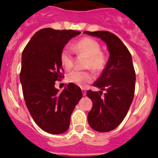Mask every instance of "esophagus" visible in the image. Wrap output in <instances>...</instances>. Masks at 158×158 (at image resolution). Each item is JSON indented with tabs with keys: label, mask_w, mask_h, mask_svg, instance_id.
<instances>
[{
	"label": "esophagus",
	"mask_w": 158,
	"mask_h": 158,
	"mask_svg": "<svg viewBox=\"0 0 158 158\" xmlns=\"http://www.w3.org/2000/svg\"><path fill=\"white\" fill-rule=\"evenodd\" d=\"M82 93L83 96H85V94H86V91H85V89H82Z\"/></svg>",
	"instance_id": "esophagus-1"
}]
</instances>
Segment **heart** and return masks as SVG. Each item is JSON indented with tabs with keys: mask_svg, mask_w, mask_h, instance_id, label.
I'll return each mask as SVG.
<instances>
[{
	"mask_svg": "<svg viewBox=\"0 0 158 158\" xmlns=\"http://www.w3.org/2000/svg\"><path fill=\"white\" fill-rule=\"evenodd\" d=\"M73 50L80 55L88 58L86 67L94 72H100L104 69L107 64L106 54L101 51L100 44L97 41L90 37H84L79 40L73 46ZM60 61L64 69L69 70L73 66V52L69 48L66 47L61 50ZM69 83H74L80 87H84L88 83L92 82L94 75L90 72H83L74 70L68 74L67 77Z\"/></svg>",
	"mask_w": 158,
	"mask_h": 158,
	"instance_id": "b5f03b06",
	"label": "heart"
}]
</instances>
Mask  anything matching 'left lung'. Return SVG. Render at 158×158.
<instances>
[{"instance_id": "1", "label": "left lung", "mask_w": 158, "mask_h": 158, "mask_svg": "<svg viewBox=\"0 0 158 158\" xmlns=\"http://www.w3.org/2000/svg\"><path fill=\"white\" fill-rule=\"evenodd\" d=\"M84 34L100 38L110 52L106 68L93 83L101 91L88 90L86 94L93 102L88 114L89 125L96 131L105 133L119 125L129 110L135 94V69L131 54L117 36L106 31ZM102 90L106 91L103 97H101Z\"/></svg>"}]
</instances>
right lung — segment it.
Segmentation results:
<instances>
[{
    "mask_svg": "<svg viewBox=\"0 0 158 158\" xmlns=\"http://www.w3.org/2000/svg\"><path fill=\"white\" fill-rule=\"evenodd\" d=\"M81 33L41 29L23 51L19 79L25 104L36 124L50 134L67 131L72 113L83 97L81 88L74 83H69L61 92L55 88L56 81L64 77L61 50Z\"/></svg>",
    "mask_w": 158,
    "mask_h": 158,
    "instance_id": "right-lung-1",
    "label": "right lung"
}]
</instances>
